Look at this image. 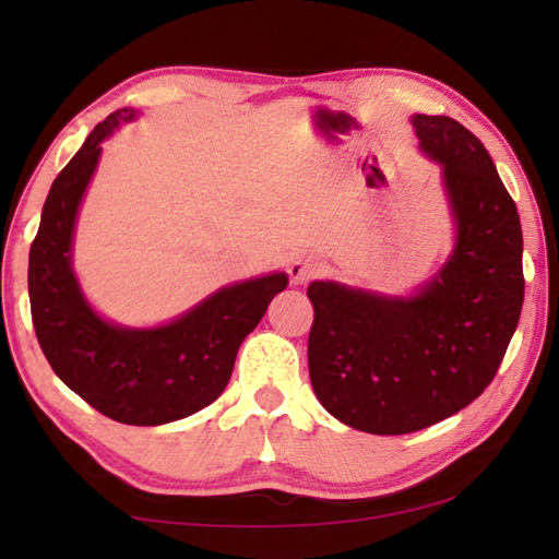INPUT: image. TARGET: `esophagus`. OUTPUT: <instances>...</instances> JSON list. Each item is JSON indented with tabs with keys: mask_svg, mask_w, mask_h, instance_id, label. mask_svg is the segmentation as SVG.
<instances>
[{
	"mask_svg": "<svg viewBox=\"0 0 559 559\" xmlns=\"http://www.w3.org/2000/svg\"><path fill=\"white\" fill-rule=\"evenodd\" d=\"M323 269H325L323 261H320L318 257H306V253H300V257H296L288 263V273L296 283H308L310 278L320 276Z\"/></svg>",
	"mask_w": 559,
	"mask_h": 559,
	"instance_id": "1",
	"label": "esophagus"
}]
</instances>
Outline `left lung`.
Returning a JSON list of instances; mask_svg holds the SVG:
<instances>
[{
	"mask_svg": "<svg viewBox=\"0 0 559 559\" xmlns=\"http://www.w3.org/2000/svg\"><path fill=\"white\" fill-rule=\"evenodd\" d=\"M412 122L443 167L456 219L447 266L412 298L330 281L308 286L313 392L335 419L380 437L427 429L484 394L525 296L520 216L488 150L453 118Z\"/></svg>",
	"mask_w": 559,
	"mask_h": 559,
	"instance_id": "obj_1",
	"label": "left lung"
}]
</instances>
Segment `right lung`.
<instances>
[{"label": "right lung", "mask_w": 559, "mask_h": 559, "mask_svg": "<svg viewBox=\"0 0 559 559\" xmlns=\"http://www.w3.org/2000/svg\"><path fill=\"white\" fill-rule=\"evenodd\" d=\"M132 118V108L110 112L53 179L29 251V300L36 340L66 386L108 419L157 427L204 409L224 392L239 345L288 276L271 273L222 288L153 330L118 328L93 313L71 271L73 224L100 143Z\"/></svg>", "instance_id": "right-lung-1"}]
</instances>
